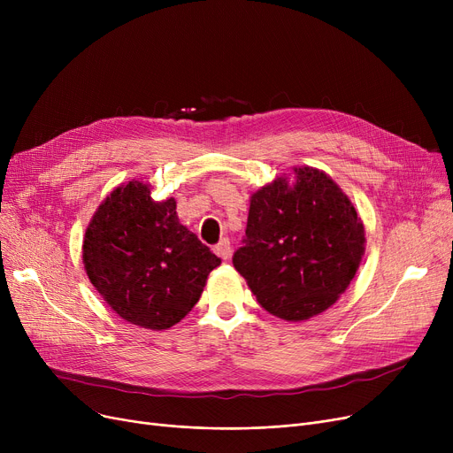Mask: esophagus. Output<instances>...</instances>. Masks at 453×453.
I'll return each instance as SVG.
<instances>
[{
	"label": "esophagus",
	"mask_w": 453,
	"mask_h": 453,
	"mask_svg": "<svg viewBox=\"0 0 453 453\" xmlns=\"http://www.w3.org/2000/svg\"><path fill=\"white\" fill-rule=\"evenodd\" d=\"M214 253H217L222 260H227L231 255V242L227 239H222L217 246H214Z\"/></svg>",
	"instance_id": "obj_1"
}]
</instances>
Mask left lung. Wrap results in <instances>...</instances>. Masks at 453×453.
Listing matches in <instances>:
<instances>
[{
  "mask_svg": "<svg viewBox=\"0 0 453 453\" xmlns=\"http://www.w3.org/2000/svg\"><path fill=\"white\" fill-rule=\"evenodd\" d=\"M364 253V222L340 185L314 166H294V178L277 176L251 195L233 266L265 311L304 321L340 299Z\"/></svg>",
  "mask_w": 453,
  "mask_h": 453,
  "instance_id": "obj_1",
  "label": "left lung"
}]
</instances>
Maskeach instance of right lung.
I'll return each instance as SVG.
<instances>
[{"label": "right lung", "mask_w": 453, "mask_h": 453, "mask_svg": "<svg viewBox=\"0 0 453 453\" xmlns=\"http://www.w3.org/2000/svg\"><path fill=\"white\" fill-rule=\"evenodd\" d=\"M152 185L115 187L86 227L82 263L91 284L125 321L166 330L193 308L220 258L180 224L176 200Z\"/></svg>", "instance_id": "right-lung-1"}]
</instances>
